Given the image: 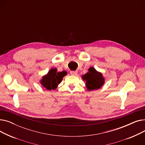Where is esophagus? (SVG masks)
<instances>
[{
  "label": "esophagus",
  "mask_w": 145,
  "mask_h": 145,
  "mask_svg": "<svg viewBox=\"0 0 145 145\" xmlns=\"http://www.w3.org/2000/svg\"><path fill=\"white\" fill-rule=\"evenodd\" d=\"M70 73H71V74L72 75V76H76V75L77 74L78 72H77V71H71V72H70Z\"/></svg>",
  "instance_id": "1"
}]
</instances>
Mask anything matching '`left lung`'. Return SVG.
<instances>
[{
  "instance_id": "obj_1",
  "label": "left lung",
  "mask_w": 145,
  "mask_h": 145,
  "mask_svg": "<svg viewBox=\"0 0 145 145\" xmlns=\"http://www.w3.org/2000/svg\"><path fill=\"white\" fill-rule=\"evenodd\" d=\"M82 78L86 82V86L88 90L100 89L105 82L102 74L97 72L93 67L89 69V72L83 75Z\"/></svg>"
}]
</instances>
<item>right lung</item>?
<instances>
[{
  "mask_svg": "<svg viewBox=\"0 0 145 145\" xmlns=\"http://www.w3.org/2000/svg\"><path fill=\"white\" fill-rule=\"evenodd\" d=\"M57 69H51L48 73L42 78L40 83L47 90H55L62 82L63 78L67 74L65 71L57 72Z\"/></svg>",
  "mask_w": 145,
  "mask_h": 145,
  "instance_id": "1",
  "label": "right lung"
}]
</instances>
